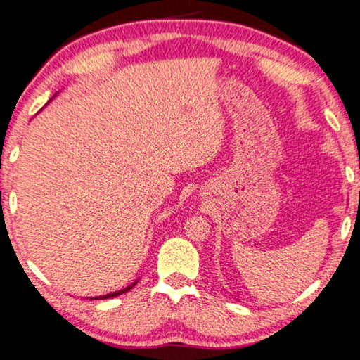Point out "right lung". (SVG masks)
Returning <instances> with one entry per match:
<instances>
[{
    "label": "right lung",
    "instance_id": "1",
    "mask_svg": "<svg viewBox=\"0 0 360 360\" xmlns=\"http://www.w3.org/2000/svg\"><path fill=\"white\" fill-rule=\"evenodd\" d=\"M138 283V281H136ZM136 283H133V284H130L129 288H125V289H122V290H117V292H112V294H108V295H100V297H95V300H105V298H112V297H117V295H122L124 294V292H129L133 285H135Z\"/></svg>",
    "mask_w": 360,
    "mask_h": 360
}]
</instances>
